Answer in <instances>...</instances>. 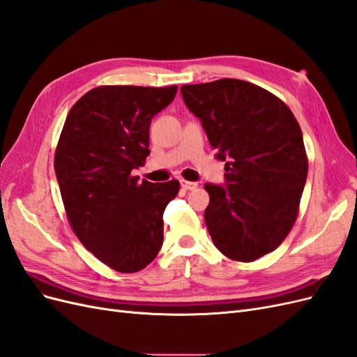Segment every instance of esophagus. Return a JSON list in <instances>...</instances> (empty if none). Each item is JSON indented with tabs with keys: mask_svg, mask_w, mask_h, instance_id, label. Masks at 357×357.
I'll return each mask as SVG.
<instances>
[{
	"mask_svg": "<svg viewBox=\"0 0 357 357\" xmlns=\"http://www.w3.org/2000/svg\"><path fill=\"white\" fill-rule=\"evenodd\" d=\"M180 185H181V188H183V189H186V190H193V189H197V188H198V183H195V181H186V180H181V181H180Z\"/></svg>",
	"mask_w": 357,
	"mask_h": 357,
	"instance_id": "obj_1",
	"label": "esophagus"
}]
</instances>
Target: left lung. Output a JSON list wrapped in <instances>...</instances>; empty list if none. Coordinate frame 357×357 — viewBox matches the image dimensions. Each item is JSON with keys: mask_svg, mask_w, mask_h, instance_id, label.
I'll use <instances>...</instances> for the list:
<instances>
[{"mask_svg": "<svg viewBox=\"0 0 357 357\" xmlns=\"http://www.w3.org/2000/svg\"><path fill=\"white\" fill-rule=\"evenodd\" d=\"M181 96L226 162L223 185L207 183L204 219L214 245L252 262L294 226L308 172L296 119L275 95L236 79L181 86Z\"/></svg>", "mask_w": 357, "mask_h": 357, "instance_id": "8db88e82", "label": "left lung"}]
</instances>
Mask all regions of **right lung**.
Segmentation results:
<instances>
[{
	"label": "right lung",
	"instance_id": "obj_1",
	"mask_svg": "<svg viewBox=\"0 0 357 357\" xmlns=\"http://www.w3.org/2000/svg\"><path fill=\"white\" fill-rule=\"evenodd\" d=\"M177 89L100 86L63 123L55 172L68 220L82 244L116 271H139L164 243L162 215L180 183H138L131 174L150 155L152 119Z\"/></svg>",
	"mask_w": 357,
	"mask_h": 357
}]
</instances>
